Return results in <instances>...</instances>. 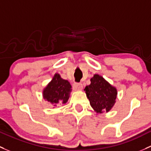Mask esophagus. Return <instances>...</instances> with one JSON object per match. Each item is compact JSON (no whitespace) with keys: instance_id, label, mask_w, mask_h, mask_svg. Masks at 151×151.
<instances>
[{"instance_id":"esophagus-1","label":"esophagus","mask_w":151,"mask_h":151,"mask_svg":"<svg viewBox=\"0 0 151 151\" xmlns=\"http://www.w3.org/2000/svg\"><path fill=\"white\" fill-rule=\"evenodd\" d=\"M82 83H79V82H74L73 84V88L75 90H82Z\"/></svg>"}]
</instances>
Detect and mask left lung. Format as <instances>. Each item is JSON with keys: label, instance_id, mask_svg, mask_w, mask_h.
<instances>
[{"label": "left lung", "instance_id": "obj_1", "mask_svg": "<svg viewBox=\"0 0 151 151\" xmlns=\"http://www.w3.org/2000/svg\"><path fill=\"white\" fill-rule=\"evenodd\" d=\"M90 81V85L84 90L90 106L97 113H103L104 111H109L116 102V89L98 74H95Z\"/></svg>", "mask_w": 151, "mask_h": 151}]
</instances>
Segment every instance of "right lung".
Segmentation results:
<instances>
[{"label":"right lung","mask_w":151,"mask_h":151,"mask_svg":"<svg viewBox=\"0 0 151 151\" xmlns=\"http://www.w3.org/2000/svg\"><path fill=\"white\" fill-rule=\"evenodd\" d=\"M71 90L70 83L67 80H63L58 74H55L53 80L43 90L42 95L44 99L57 106L58 104L67 102Z\"/></svg>","instance_id":"obj_1"}]
</instances>
